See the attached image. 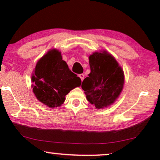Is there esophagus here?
<instances>
[{
	"instance_id": "esophagus-1",
	"label": "esophagus",
	"mask_w": 160,
	"mask_h": 160,
	"mask_svg": "<svg viewBox=\"0 0 160 160\" xmlns=\"http://www.w3.org/2000/svg\"><path fill=\"white\" fill-rule=\"evenodd\" d=\"M78 76H79V78H81V80H82V81H83V80H84V74H79V75H78Z\"/></svg>"
}]
</instances>
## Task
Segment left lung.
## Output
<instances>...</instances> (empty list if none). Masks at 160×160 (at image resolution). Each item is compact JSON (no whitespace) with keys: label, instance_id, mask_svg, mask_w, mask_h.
<instances>
[{"label":"left lung","instance_id":"obj_1","mask_svg":"<svg viewBox=\"0 0 160 160\" xmlns=\"http://www.w3.org/2000/svg\"><path fill=\"white\" fill-rule=\"evenodd\" d=\"M91 72L82 84L88 101L97 108L112 104L122 90L124 73L114 58L103 52L89 56Z\"/></svg>","mask_w":160,"mask_h":160}]
</instances>
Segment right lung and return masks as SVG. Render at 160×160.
Masks as SVG:
<instances>
[{
    "instance_id": "add662e5",
    "label": "right lung",
    "mask_w": 160,
    "mask_h": 160,
    "mask_svg": "<svg viewBox=\"0 0 160 160\" xmlns=\"http://www.w3.org/2000/svg\"><path fill=\"white\" fill-rule=\"evenodd\" d=\"M32 81L35 82L32 90L37 99L50 108L60 106L65 95L82 84L81 78L68 68L56 49L49 51L38 61Z\"/></svg>"
}]
</instances>
